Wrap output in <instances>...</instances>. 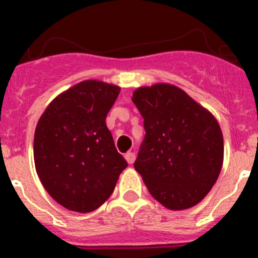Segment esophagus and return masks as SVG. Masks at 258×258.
Returning a JSON list of instances; mask_svg holds the SVG:
<instances>
[{
    "mask_svg": "<svg viewBox=\"0 0 258 258\" xmlns=\"http://www.w3.org/2000/svg\"><path fill=\"white\" fill-rule=\"evenodd\" d=\"M125 160L129 164H133L134 160H136V154L134 152H126L125 154Z\"/></svg>",
    "mask_w": 258,
    "mask_h": 258,
    "instance_id": "esophagus-1",
    "label": "esophagus"
}]
</instances>
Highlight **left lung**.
I'll list each match as a JSON object with an SVG mask.
<instances>
[{
  "label": "left lung",
  "mask_w": 258,
  "mask_h": 258,
  "mask_svg": "<svg viewBox=\"0 0 258 258\" xmlns=\"http://www.w3.org/2000/svg\"><path fill=\"white\" fill-rule=\"evenodd\" d=\"M145 138L134 168L166 208L187 209L204 199L223 161V138L209 111L169 84L140 88L132 98Z\"/></svg>",
  "instance_id": "8db88e82"
}]
</instances>
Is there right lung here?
<instances>
[{
  "mask_svg": "<svg viewBox=\"0 0 258 258\" xmlns=\"http://www.w3.org/2000/svg\"><path fill=\"white\" fill-rule=\"evenodd\" d=\"M118 93V86L83 81L56 97L38 120L36 170L50 197L70 211L101 207L127 166L106 125Z\"/></svg>",
  "mask_w": 258,
  "mask_h": 258,
  "instance_id": "1",
  "label": "right lung"
}]
</instances>
